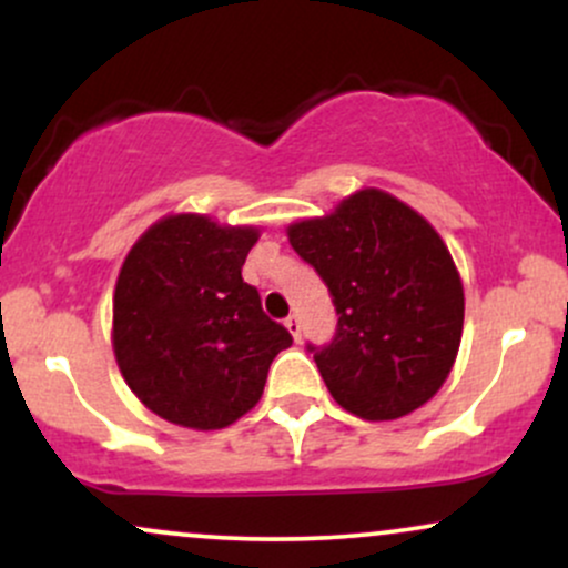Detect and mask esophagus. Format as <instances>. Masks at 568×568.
Returning <instances> with one entry per match:
<instances>
[{"mask_svg":"<svg viewBox=\"0 0 568 568\" xmlns=\"http://www.w3.org/2000/svg\"><path fill=\"white\" fill-rule=\"evenodd\" d=\"M285 328L291 331V336L296 338V342H298V338H302V323H298V317H296V315H288V317H285Z\"/></svg>","mask_w":568,"mask_h":568,"instance_id":"34e87169","label":"esophagus"}]
</instances>
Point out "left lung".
Segmentation results:
<instances>
[{"label":"left lung","mask_w":568,"mask_h":568,"mask_svg":"<svg viewBox=\"0 0 568 568\" xmlns=\"http://www.w3.org/2000/svg\"><path fill=\"white\" fill-rule=\"evenodd\" d=\"M288 240L334 298V338L306 349L338 406L368 422L425 406L454 366L465 323L440 234L406 202L363 189L331 216L291 224Z\"/></svg>","instance_id":"1"}]
</instances>
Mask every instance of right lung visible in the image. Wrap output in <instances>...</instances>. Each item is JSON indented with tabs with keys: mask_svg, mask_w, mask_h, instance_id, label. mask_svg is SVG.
Here are the masks:
<instances>
[{
	"mask_svg": "<svg viewBox=\"0 0 568 568\" xmlns=\"http://www.w3.org/2000/svg\"><path fill=\"white\" fill-rule=\"evenodd\" d=\"M253 226L197 213L158 221L130 247L114 291V355L149 410L192 429H221L251 410L293 336L270 321L243 280Z\"/></svg>",
	"mask_w": 568,
	"mask_h": 568,
	"instance_id": "right-lung-1",
	"label": "right lung"
}]
</instances>
